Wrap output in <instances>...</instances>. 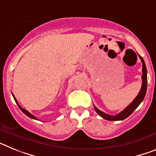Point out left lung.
<instances>
[{"label": "left lung", "mask_w": 156, "mask_h": 156, "mask_svg": "<svg viewBox=\"0 0 156 156\" xmlns=\"http://www.w3.org/2000/svg\"><path fill=\"white\" fill-rule=\"evenodd\" d=\"M141 63H142V76H141V79H142V84H141V88H140V91H139L138 94L137 95V97L135 98L129 105H127L124 109L121 111L119 113L116 114L115 115H112L109 114H107L104 112L99 110L97 107H95L94 105V110L96 111L98 114L100 115L101 117H102L103 119H107L108 121H118V120H123L126 118H127L129 115H131L133 113V112L134 111L136 108L139 106V105L142 102V101L144 100V97H145L146 91H147V69H146L145 62H144V59L140 55H139Z\"/></svg>", "instance_id": "1"}]
</instances>
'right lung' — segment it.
Instances as JSON below:
<instances>
[{"mask_svg":"<svg viewBox=\"0 0 156 156\" xmlns=\"http://www.w3.org/2000/svg\"><path fill=\"white\" fill-rule=\"evenodd\" d=\"M12 96H13V98H14V99H15V101H16V104L18 105V106H19V108H20V109H21V111L23 112V113L24 114H26V115H27V116H29L30 117V118H31V119H36V120H39V119H37V117L35 116V115H32L31 113H30V112H28L27 111V110H26V109H24V108H22L21 106L19 105V103H18V101L16 100V97H15V96H14V94H12Z\"/></svg>","mask_w":156,"mask_h":156,"instance_id":"add662e5","label":"right lung"}]
</instances>
